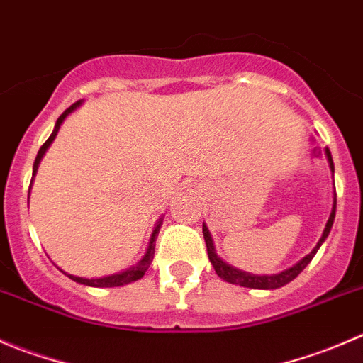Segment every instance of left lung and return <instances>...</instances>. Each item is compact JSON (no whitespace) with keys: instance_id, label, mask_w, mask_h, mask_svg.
<instances>
[{"instance_id":"left-lung-1","label":"left lung","mask_w":363,"mask_h":363,"mask_svg":"<svg viewBox=\"0 0 363 363\" xmlns=\"http://www.w3.org/2000/svg\"><path fill=\"white\" fill-rule=\"evenodd\" d=\"M326 153V159H328L330 164V169L333 173V160H332V153H330L328 148H325ZM335 208H337V194H333V204H332V211H330V217L328 222L325 225V231H323L321 238L319 242L315 243L314 249L311 250V254L302 257L296 264H293L291 268L288 270H282L279 274H272V275H256V274H250V272L245 270H240V268L233 267V264L225 263L217 252H215V245H213V238L210 235V229L208 225L203 222V235H204V242H206V250H208V257H210L211 264H213L215 272L220 279H224L225 282L229 284H236V286H243V288H250V289H277L282 288V286L289 284L293 279H296L300 275V272L307 267L308 263L312 261V257L315 256V252L319 250V247L323 245V242L326 240V236L330 235V229H332L333 220H335Z\"/></svg>"}]
</instances>
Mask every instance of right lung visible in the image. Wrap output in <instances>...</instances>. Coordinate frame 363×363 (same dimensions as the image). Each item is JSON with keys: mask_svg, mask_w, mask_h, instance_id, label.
Wrapping results in <instances>:
<instances>
[{"mask_svg": "<svg viewBox=\"0 0 363 363\" xmlns=\"http://www.w3.org/2000/svg\"><path fill=\"white\" fill-rule=\"evenodd\" d=\"M81 104H82V100L75 102L74 106L68 107V109L65 111L63 114H61L58 120H56L55 130H52V134L49 135L48 141L42 145V148L38 150V153H37V159H35V164H33V178H35V174H37L38 166H40V160L44 159L48 148L52 145V141L56 139V135H58V130H60L61 123L65 121V118H67L70 113H74V111L77 109ZM33 178H31V185H33ZM31 185H30V192H31ZM30 192H28V203H30ZM160 225H162V218H159V222L155 224V229H153V233H152V238H150L148 249H146V254L143 256V259L139 261L138 264H134V267L127 268V270L118 272V274H113V275H106V277H91V279L77 277V275H70V274H67V272H63V270H61V272H63L67 277H70L72 281L79 282V284L91 286V288H118V286H125V284H130V282L139 281V279H141L143 275L146 274V270H148L150 264H152V261H153V254H155V242H157V236H159Z\"/></svg>", "mask_w": 363, "mask_h": 363, "instance_id": "right-lung-1", "label": "right lung"}]
</instances>
